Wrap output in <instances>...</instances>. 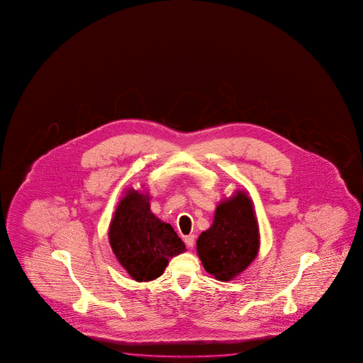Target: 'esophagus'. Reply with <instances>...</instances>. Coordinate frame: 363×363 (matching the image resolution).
<instances>
[{
  "mask_svg": "<svg viewBox=\"0 0 363 363\" xmlns=\"http://www.w3.org/2000/svg\"><path fill=\"white\" fill-rule=\"evenodd\" d=\"M194 240H196L194 235H188V236H185L184 238V242L188 247H193V245H194Z\"/></svg>",
  "mask_w": 363,
  "mask_h": 363,
  "instance_id": "34e87169",
  "label": "esophagus"
}]
</instances>
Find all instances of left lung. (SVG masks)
I'll use <instances>...</instances> for the list:
<instances>
[{
	"instance_id": "left-lung-1",
	"label": "left lung",
	"mask_w": 363,
	"mask_h": 363,
	"mask_svg": "<svg viewBox=\"0 0 363 363\" xmlns=\"http://www.w3.org/2000/svg\"><path fill=\"white\" fill-rule=\"evenodd\" d=\"M259 226L252 199L244 191L222 201L212 226L197 240L198 257L216 279L228 282L258 255Z\"/></svg>"
}]
</instances>
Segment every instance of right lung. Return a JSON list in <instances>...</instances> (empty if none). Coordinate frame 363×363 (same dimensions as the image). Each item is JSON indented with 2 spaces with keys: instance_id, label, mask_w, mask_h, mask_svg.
I'll list each match as a JSON object with an SVG mask.
<instances>
[{
  "instance_id": "1",
  "label": "right lung",
  "mask_w": 363,
  "mask_h": 363,
  "mask_svg": "<svg viewBox=\"0 0 363 363\" xmlns=\"http://www.w3.org/2000/svg\"><path fill=\"white\" fill-rule=\"evenodd\" d=\"M108 235L118 262L137 282L156 279L169 259L185 252L172 225L151 212L147 193L135 189H128L121 199Z\"/></svg>"
}]
</instances>
